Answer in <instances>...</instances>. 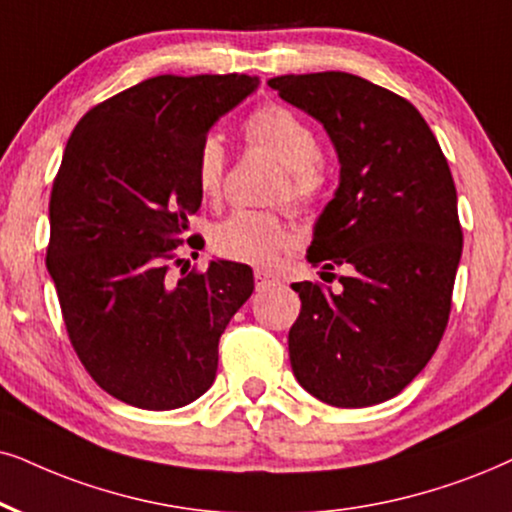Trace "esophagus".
I'll use <instances>...</instances> for the list:
<instances>
[{
    "label": "esophagus",
    "instance_id": "34e87169",
    "mask_svg": "<svg viewBox=\"0 0 512 512\" xmlns=\"http://www.w3.org/2000/svg\"><path fill=\"white\" fill-rule=\"evenodd\" d=\"M255 283H257V290H264V288H269V286H276L278 276L274 274V271L255 269Z\"/></svg>",
    "mask_w": 512,
    "mask_h": 512
}]
</instances>
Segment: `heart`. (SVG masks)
<instances>
[{
	"label": "heart",
	"mask_w": 512,
	"mask_h": 512,
	"mask_svg": "<svg viewBox=\"0 0 512 512\" xmlns=\"http://www.w3.org/2000/svg\"><path fill=\"white\" fill-rule=\"evenodd\" d=\"M245 141L252 148L269 153L283 167V181L276 198L293 205H307L323 184L319 141L307 122L281 106H264L252 113L243 127ZM224 148L208 139L198 151L196 181L205 198H217L224 186ZM288 226L274 212L236 210L217 224L212 245L222 257L248 264H271L288 248Z\"/></svg>",
	"instance_id": "b5f03b06"
}]
</instances>
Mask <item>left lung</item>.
Listing matches in <instances>:
<instances>
[{"label":"left lung","mask_w":512,"mask_h":512,"mask_svg":"<svg viewBox=\"0 0 512 512\" xmlns=\"http://www.w3.org/2000/svg\"><path fill=\"white\" fill-rule=\"evenodd\" d=\"M267 84L321 122L340 163L307 262L347 274L340 290L293 283L302 309L290 366L326 404H380L423 371L449 321L463 250L449 163L423 115L364 77L328 70Z\"/></svg>","instance_id":"1"}]
</instances>
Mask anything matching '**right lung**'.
Wrapping results in <instances>:
<instances>
[{"label":"right lung","mask_w":512,"mask_h":512,"mask_svg":"<svg viewBox=\"0 0 512 512\" xmlns=\"http://www.w3.org/2000/svg\"><path fill=\"white\" fill-rule=\"evenodd\" d=\"M257 87L255 75H158L99 103L68 139L47 269L84 368L137 409L210 390L219 338L255 288L248 264L210 260L177 281L167 269L203 200L200 146Z\"/></svg>","instance_id":"add662e5"}]
</instances>
